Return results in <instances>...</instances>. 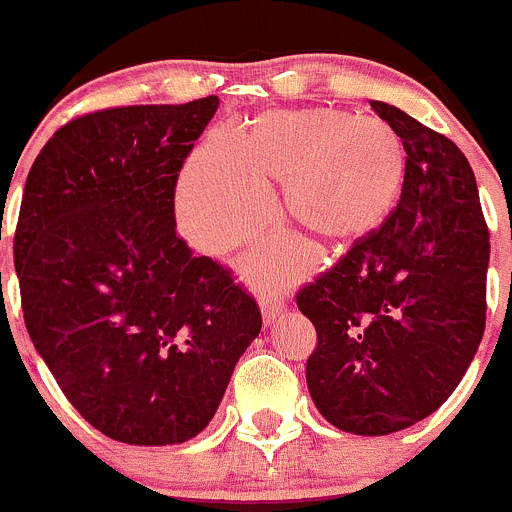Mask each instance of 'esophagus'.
<instances>
[{"label": "esophagus", "mask_w": 512, "mask_h": 512, "mask_svg": "<svg viewBox=\"0 0 512 512\" xmlns=\"http://www.w3.org/2000/svg\"><path fill=\"white\" fill-rule=\"evenodd\" d=\"M258 303H261V313H263V321H266V323L276 321V318L281 316V311H283L281 293L263 291L261 296H258Z\"/></svg>", "instance_id": "obj_1"}]
</instances>
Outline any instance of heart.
I'll return each mask as SVG.
<instances>
[{
    "label": "heart",
    "instance_id": "b5f03b06",
    "mask_svg": "<svg viewBox=\"0 0 512 512\" xmlns=\"http://www.w3.org/2000/svg\"><path fill=\"white\" fill-rule=\"evenodd\" d=\"M406 171V144L388 121L331 106L263 111L244 136L211 131L181 174L176 209L196 249L224 256L271 224L266 189L283 186L291 221L326 244H353L391 216ZM306 266L291 239L268 241L246 261L256 281Z\"/></svg>",
    "mask_w": 512,
    "mask_h": 512
}]
</instances>
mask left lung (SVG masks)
Returning <instances> with one entry per match:
<instances>
[{
	"mask_svg": "<svg viewBox=\"0 0 512 512\" xmlns=\"http://www.w3.org/2000/svg\"><path fill=\"white\" fill-rule=\"evenodd\" d=\"M371 106L406 144L401 199L296 303L316 326L306 383L321 416L388 435L438 411L468 371L485 331L490 234L463 151L386 101Z\"/></svg>",
	"mask_w": 512,
	"mask_h": 512,
	"instance_id": "1",
	"label": "left lung"
}]
</instances>
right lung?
Instances as JSON below:
<instances>
[{
  "instance_id": "add662e5",
  "label": "right lung",
  "mask_w": 512,
  "mask_h": 512,
  "mask_svg": "<svg viewBox=\"0 0 512 512\" xmlns=\"http://www.w3.org/2000/svg\"><path fill=\"white\" fill-rule=\"evenodd\" d=\"M219 109L141 104L67 121L34 159L14 231L29 338L67 401L131 445L209 426L261 331L231 268L176 234V181Z\"/></svg>"
}]
</instances>
